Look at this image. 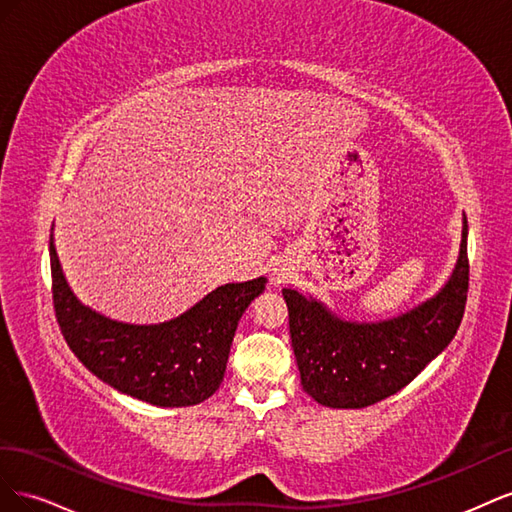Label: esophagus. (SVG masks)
I'll use <instances>...</instances> for the list:
<instances>
[{
	"mask_svg": "<svg viewBox=\"0 0 512 512\" xmlns=\"http://www.w3.org/2000/svg\"><path fill=\"white\" fill-rule=\"evenodd\" d=\"M277 280H280V277H277Z\"/></svg>",
	"mask_w": 512,
	"mask_h": 512,
	"instance_id": "34e87169",
	"label": "esophagus"
}]
</instances>
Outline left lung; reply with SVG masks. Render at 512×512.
I'll list each match as a JSON object with an SVG mask.
<instances>
[{
    "mask_svg": "<svg viewBox=\"0 0 512 512\" xmlns=\"http://www.w3.org/2000/svg\"><path fill=\"white\" fill-rule=\"evenodd\" d=\"M303 391L327 408H367L410 384L453 342L468 299V220L444 286L408 312L374 322L337 316L312 294L284 288Z\"/></svg>",
    "mask_w": 512,
    "mask_h": 512,
    "instance_id": "obj_1",
    "label": "left lung"
}]
</instances>
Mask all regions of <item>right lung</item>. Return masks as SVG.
I'll list each match as a JSON object with an SVG mask.
<instances>
[{
    "mask_svg": "<svg viewBox=\"0 0 512 512\" xmlns=\"http://www.w3.org/2000/svg\"><path fill=\"white\" fill-rule=\"evenodd\" d=\"M49 252L53 305L70 350L108 386L160 408L196 406L220 389L237 324L267 284L262 275L224 284L177 318L132 324L108 318L76 297L53 232Z\"/></svg>",
    "mask_w": 512,
    "mask_h": 512,
    "instance_id": "1",
    "label": "right lung"
}]
</instances>
